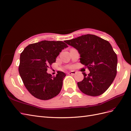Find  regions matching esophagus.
<instances>
[{
	"label": "esophagus",
	"instance_id": "esophagus-1",
	"mask_svg": "<svg viewBox=\"0 0 131 131\" xmlns=\"http://www.w3.org/2000/svg\"><path fill=\"white\" fill-rule=\"evenodd\" d=\"M76 74V72L75 71H71V72H69L68 73V74L69 75H74V74Z\"/></svg>",
	"mask_w": 131,
	"mask_h": 131
}]
</instances>
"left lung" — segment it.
<instances>
[{
    "mask_svg": "<svg viewBox=\"0 0 131 131\" xmlns=\"http://www.w3.org/2000/svg\"><path fill=\"white\" fill-rule=\"evenodd\" d=\"M66 43L76 48L80 53V62L90 73H82L84 79L77 83L80 90L91 96L104 93L117 74V57L111 44L96 35L87 34Z\"/></svg>",
    "mask_w": 131,
    "mask_h": 131,
    "instance_id": "left-lung-1",
    "label": "left lung"
}]
</instances>
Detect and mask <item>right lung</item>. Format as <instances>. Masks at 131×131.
Here are the masks:
<instances>
[{
    "label": "right lung",
    "mask_w": 131,
    "mask_h": 131,
    "mask_svg": "<svg viewBox=\"0 0 131 131\" xmlns=\"http://www.w3.org/2000/svg\"><path fill=\"white\" fill-rule=\"evenodd\" d=\"M68 45L62 41H42L28 45L21 53L19 72L25 86L37 99L47 100L61 91L66 74L56 76L47 73L56 58Z\"/></svg>",
    "instance_id": "1"
}]
</instances>
